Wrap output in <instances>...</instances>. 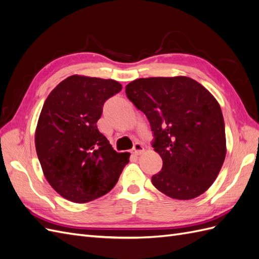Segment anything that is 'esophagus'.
<instances>
[{
    "label": "esophagus",
    "mask_w": 259,
    "mask_h": 259,
    "mask_svg": "<svg viewBox=\"0 0 259 259\" xmlns=\"http://www.w3.org/2000/svg\"><path fill=\"white\" fill-rule=\"evenodd\" d=\"M144 151H145L144 146H143L142 144H139V143H136V144L134 145V148H133V153L136 154V155L142 154Z\"/></svg>",
    "instance_id": "34e87169"
}]
</instances>
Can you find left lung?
I'll return each instance as SVG.
<instances>
[{"label": "left lung", "instance_id": "8db88e82", "mask_svg": "<svg viewBox=\"0 0 259 259\" xmlns=\"http://www.w3.org/2000/svg\"><path fill=\"white\" fill-rule=\"evenodd\" d=\"M127 98L150 122L154 151L163 161L153 186L167 197L192 200L213 185L224 164L225 123L216 98L191 77L137 79Z\"/></svg>", "mask_w": 259, "mask_h": 259}]
</instances>
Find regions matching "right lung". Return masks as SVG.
Segmentation results:
<instances>
[{"label": "right lung", "mask_w": 259, "mask_h": 259, "mask_svg": "<svg viewBox=\"0 0 259 259\" xmlns=\"http://www.w3.org/2000/svg\"><path fill=\"white\" fill-rule=\"evenodd\" d=\"M122 85L74 74L46 98L35 128V150L53 189L74 203L103 197L119 180L130 153L113 150L97 128L105 101Z\"/></svg>", "instance_id": "add662e5"}]
</instances>
